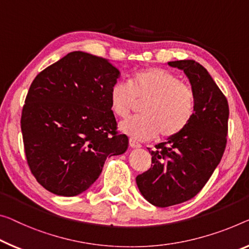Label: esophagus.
<instances>
[{"instance_id": "esophagus-1", "label": "esophagus", "mask_w": 249, "mask_h": 249, "mask_svg": "<svg viewBox=\"0 0 249 249\" xmlns=\"http://www.w3.org/2000/svg\"><path fill=\"white\" fill-rule=\"evenodd\" d=\"M129 144H130V147L131 148H133V149H138V148H141V144L140 143H138L137 141H135V140H132V139H130L129 140Z\"/></svg>"}]
</instances>
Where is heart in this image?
<instances>
[{
    "label": "heart",
    "mask_w": 249,
    "mask_h": 249,
    "mask_svg": "<svg viewBox=\"0 0 249 249\" xmlns=\"http://www.w3.org/2000/svg\"><path fill=\"white\" fill-rule=\"evenodd\" d=\"M137 102H143L142 116L121 122V131L135 140L152 139L158 133L162 139H170L193 119L196 98L194 90L176 74L147 68L136 72L129 82H116L110 90V105L117 117H127Z\"/></svg>",
    "instance_id": "b5f03b06"
}]
</instances>
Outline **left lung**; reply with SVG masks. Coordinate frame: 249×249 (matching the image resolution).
I'll list each match as a JSON object with an SVG mask.
<instances>
[{
	"label": "left lung",
	"mask_w": 249,
	"mask_h": 249,
	"mask_svg": "<svg viewBox=\"0 0 249 249\" xmlns=\"http://www.w3.org/2000/svg\"><path fill=\"white\" fill-rule=\"evenodd\" d=\"M189 79L196 98L195 113L178 136L148 149L151 167L137 176L144 199L157 207H169L194 198L208 181L226 148L228 102L208 71L194 60L168 62Z\"/></svg>",
	"instance_id": "obj_1"
}]
</instances>
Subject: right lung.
Returning <instances> with one entry per match:
<instances>
[{"mask_svg": "<svg viewBox=\"0 0 249 249\" xmlns=\"http://www.w3.org/2000/svg\"><path fill=\"white\" fill-rule=\"evenodd\" d=\"M119 76L109 60L74 51L33 80L21 130L31 173L50 193H83L99 178L107 157L128 149L110 105Z\"/></svg>", "mask_w": 249, "mask_h": 249, "instance_id": "add662e5", "label": "right lung"}]
</instances>
